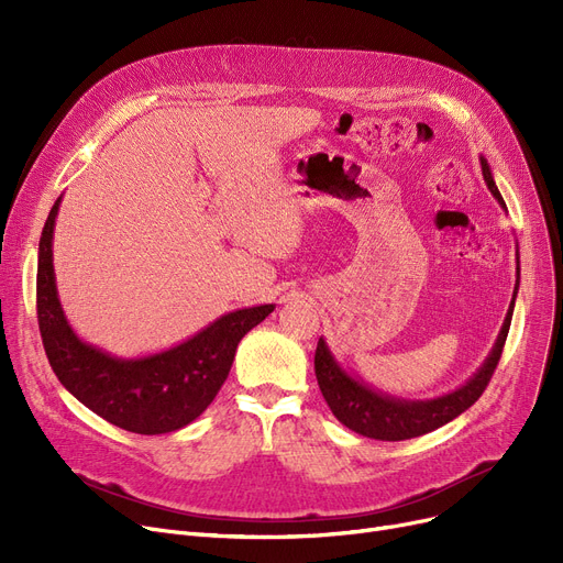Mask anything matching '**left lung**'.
Returning <instances> with one entry per match:
<instances>
[{
  "label": "left lung",
  "instance_id": "1",
  "mask_svg": "<svg viewBox=\"0 0 563 563\" xmlns=\"http://www.w3.org/2000/svg\"><path fill=\"white\" fill-rule=\"evenodd\" d=\"M482 173H484V180H486L490 194L507 210L505 198H501V194L497 191L490 166L484 157H482ZM518 278H520V272H518ZM518 283L514 289V301L509 306L507 319H505V323H501V331L495 340L493 351L488 353L486 363L477 369L475 376L465 383V386H461L459 390H454L450 395L435 397V399L408 401V399H397V397L372 390L369 386H365L363 380H356L353 376H349L333 358V353L329 351L323 338H319L317 351H314V374H317L319 390H321L323 399H327L329 408L333 410V416L351 431H356L365 438H374V440L418 438V435H424L442 424L452 422L454 418H459L463 410H467L482 397V393L486 390L488 380L493 378V372L501 358V349H505L509 327H511V317H514Z\"/></svg>",
  "mask_w": 563,
  "mask_h": 563
}]
</instances>
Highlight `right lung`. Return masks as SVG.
Instances as JSON below:
<instances>
[{
	"label": "right lung",
	"instance_id": "right-lung-1",
	"mask_svg": "<svg viewBox=\"0 0 563 563\" xmlns=\"http://www.w3.org/2000/svg\"><path fill=\"white\" fill-rule=\"evenodd\" d=\"M56 198L38 244L36 312L47 361L64 388L102 420L141 435L170 433L194 422L212 404L240 340L274 312V303L234 310L168 351L145 358H115L81 342L58 303L52 236Z\"/></svg>",
	"mask_w": 563,
	"mask_h": 563
}]
</instances>
